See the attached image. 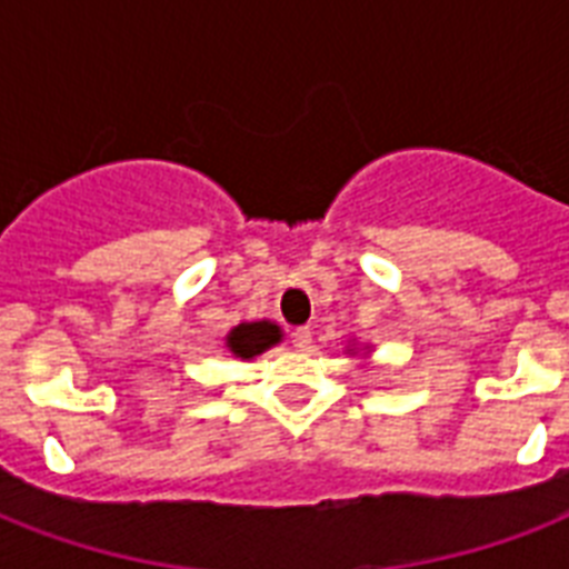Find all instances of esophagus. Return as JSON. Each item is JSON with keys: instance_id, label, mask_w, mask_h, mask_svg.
I'll return each instance as SVG.
<instances>
[{"instance_id": "1", "label": "esophagus", "mask_w": 569, "mask_h": 569, "mask_svg": "<svg viewBox=\"0 0 569 569\" xmlns=\"http://www.w3.org/2000/svg\"><path fill=\"white\" fill-rule=\"evenodd\" d=\"M292 346L298 348V351H310L312 330L310 328H295L292 330Z\"/></svg>"}]
</instances>
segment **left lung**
Returning a JSON list of instances; mask_svg holds the SVG:
<instances>
[{
    "mask_svg": "<svg viewBox=\"0 0 569 569\" xmlns=\"http://www.w3.org/2000/svg\"><path fill=\"white\" fill-rule=\"evenodd\" d=\"M348 351H355V348H351V346H348Z\"/></svg>",
    "mask_w": 569,
    "mask_h": 569,
    "instance_id": "left-lung-1",
    "label": "left lung"
}]
</instances>
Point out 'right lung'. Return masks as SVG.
Listing matches in <instances>:
<instances>
[{
    "mask_svg": "<svg viewBox=\"0 0 569 569\" xmlns=\"http://www.w3.org/2000/svg\"><path fill=\"white\" fill-rule=\"evenodd\" d=\"M283 342V330L277 321L259 319V321H241L227 333L223 346L236 360H253V357L266 355L268 348Z\"/></svg>",
    "mask_w": 569,
    "mask_h": 569,
    "instance_id": "1",
    "label": "right lung"
}]
</instances>
